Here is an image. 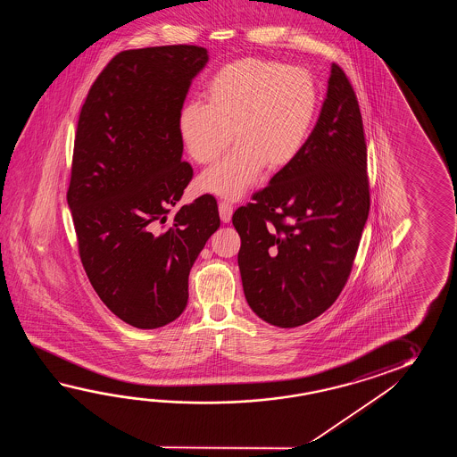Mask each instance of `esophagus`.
Segmentation results:
<instances>
[{"mask_svg":"<svg viewBox=\"0 0 457 457\" xmlns=\"http://www.w3.org/2000/svg\"><path fill=\"white\" fill-rule=\"evenodd\" d=\"M219 214H220L222 222H224V224H228V222H230V219H232L233 205L230 204V203H225V201H222V203L219 204Z\"/></svg>","mask_w":457,"mask_h":457,"instance_id":"esophagus-1","label":"esophagus"}]
</instances>
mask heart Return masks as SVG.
I'll list each match as a JSON object with an SVG mask.
<instances>
[{"label": "heart", "instance_id": "obj_1", "mask_svg": "<svg viewBox=\"0 0 457 457\" xmlns=\"http://www.w3.org/2000/svg\"><path fill=\"white\" fill-rule=\"evenodd\" d=\"M319 107L317 83L307 70L268 59L235 60L209 79L205 104L187 103L178 116L186 154L199 165L203 193L224 199L246 195L262 170L279 171L301 155Z\"/></svg>", "mask_w": 457, "mask_h": 457}]
</instances>
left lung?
<instances>
[{
  "label": "left lung",
  "instance_id": "left-lung-1",
  "mask_svg": "<svg viewBox=\"0 0 457 457\" xmlns=\"http://www.w3.org/2000/svg\"><path fill=\"white\" fill-rule=\"evenodd\" d=\"M366 162L358 97L333 63L301 155L232 217L243 292L262 320L301 327L340 295L370 215Z\"/></svg>",
  "mask_w": 457,
  "mask_h": 457
}]
</instances>
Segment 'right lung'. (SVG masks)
I'll list each match as a JSON object with an SVG mask.
<instances>
[{
    "mask_svg": "<svg viewBox=\"0 0 457 457\" xmlns=\"http://www.w3.org/2000/svg\"><path fill=\"white\" fill-rule=\"evenodd\" d=\"M207 60L195 46L120 52L78 119L67 201L79 256L99 299L136 328H160L183 313L189 271L220 227L209 195L166 224L193 178L178 116Z\"/></svg>",
    "mask_w": 457,
    "mask_h": 457,
    "instance_id": "right-lung-1",
    "label": "right lung"
}]
</instances>
